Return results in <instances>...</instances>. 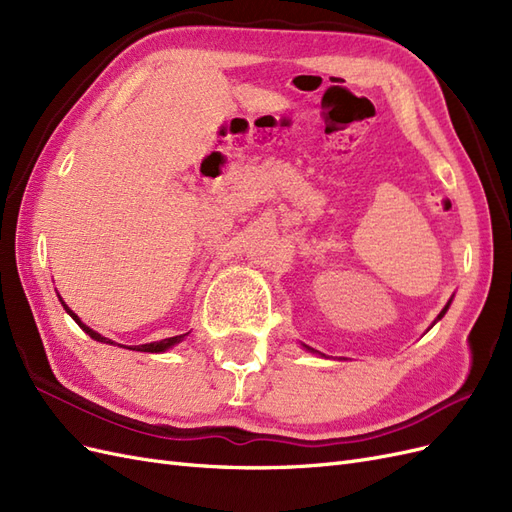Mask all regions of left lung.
<instances>
[{
  "mask_svg": "<svg viewBox=\"0 0 512 512\" xmlns=\"http://www.w3.org/2000/svg\"><path fill=\"white\" fill-rule=\"evenodd\" d=\"M448 307H451V301H448V303L444 305V309H442V312L438 314V318H436V320H433V324H436V322H438V320H440V318H442V316L446 314V309H448ZM433 324H431V327H433ZM305 348H307V346H305ZM307 350H312V348H307Z\"/></svg>",
  "mask_w": 512,
  "mask_h": 512,
  "instance_id": "obj_1",
  "label": "left lung"
}]
</instances>
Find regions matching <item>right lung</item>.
<instances>
[{
	"label": "right lung",
	"instance_id": "add662e5",
	"mask_svg": "<svg viewBox=\"0 0 512 512\" xmlns=\"http://www.w3.org/2000/svg\"><path fill=\"white\" fill-rule=\"evenodd\" d=\"M61 301V299H59ZM61 305H64L66 307V312L74 318V322L76 324H79V327L91 337V339H96V342H102V344H115V342H111V339H106V337H102L100 333H96L94 329H89L87 327V324H83L81 320H79V316H76L74 312H72V309L64 303V301H61ZM185 335H188V333H183V335H175V337H168V339H162V342H151V344H141V346H134V348H130V350H138V352H166L168 348H173L175 344H179V342H183V337Z\"/></svg>",
	"mask_w": 512,
	"mask_h": 512
}]
</instances>
